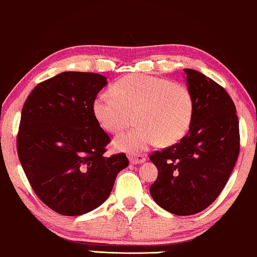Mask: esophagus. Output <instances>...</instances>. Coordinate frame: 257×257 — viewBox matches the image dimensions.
<instances>
[{
  "instance_id": "esophagus-1",
  "label": "esophagus",
  "mask_w": 257,
  "mask_h": 257,
  "mask_svg": "<svg viewBox=\"0 0 257 257\" xmlns=\"http://www.w3.org/2000/svg\"><path fill=\"white\" fill-rule=\"evenodd\" d=\"M147 156L144 155H129V161L132 164H141L146 162Z\"/></svg>"
}]
</instances>
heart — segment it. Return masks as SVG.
Returning <instances> with one entry per match:
<instances>
[{
  "mask_svg": "<svg viewBox=\"0 0 257 257\" xmlns=\"http://www.w3.org/2000/svg\"><path fill=\"white\" fill-rule=\"evenodd\" d=\"M111 97L96 96L93 115L107 133L118 134L132 123L130 132L117 136V150L137 154L158 142L172 146L183 139L192 123L193 94L186 85L146 74H130L109 88Z\"/></svg>",
  "mask_w": 257,
  "mask_h": 257,
  "instance_id": "1",
  "label": "heart"
}]
</instances>
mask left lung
<instances>
[{"label": "left lung", "mask_w": 257, "mask_h": 257, "mask_svg": "<svg viewBox=\"0 0 257 257\" xmlns=\"http://www.w3.org/2000/svg\"><path fill=\"white\" fill-rule=\"evenodd\" d=\"M184 72L194 99L192 123L180 142L150 155L158 169L150 194L165 211L192 215L208 207L228 182L240 153V132L225 88L200 72Z\"/></svg>", "instance_id": "left-lung-1"}]
</instances>
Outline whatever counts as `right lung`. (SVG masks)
<instances>
[{"label": "right lung", "mask_w": 257, "mask_h": 257, "mask_svg": "<svg viewBox=\"0 0 257 257\" xmlns=\"http://www.w3.org/2000/svg\"><path fill=\"white\" fill-rule=\"evenodd\" d=\"M103 75L63 72L39 82L22 109L17 154L32 190L61 215L91 212L127 168L125 154L104 157L109 136L93 115Z\"/></svg>", "instance_id": "right-lung-1"}]
</instances>
